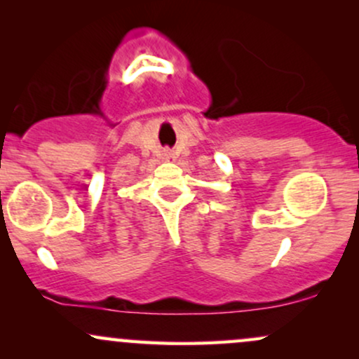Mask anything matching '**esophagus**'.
<instances>
[{
	"mask_svg": "<svg viewBox=\"0 0 359 359\" xmlns=\"http://www.w3.org/2000/svg\"><path fill=\"white\" fill-rule=\"evenodd\" d=\"M162 156H163V158H165V160H172V158H174V154H172L170 150H163V151H162Z\"/></svg>",
	"mask_w": 359,
	"mask_h": 359,
	"instance_id": "esophagus-1",
	"label": "esophagus"
}]
</instances>
